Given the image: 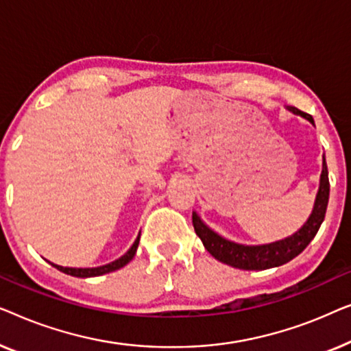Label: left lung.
<instances>
[{
  "label": "left lung",
  "instance_id": "1",
  "mask_svg": "<svg viewBox=\"0 0 351 351\" xmlns=\"http://www.w3.org/2000/svg\"><path fill=\"white\" fill-rule=\"evenodd\" d=\"M289 111L300 114L305 119H308L313 124V117L302 112L298 108L289 106ZM328 200H329V176H328V165L326 160L323 162V173H322V184H319V191L317 195V202H315L313 213L310 216L307 223L295 232L289 239L275 241V243L269 245H259V246H246L239 245L234 241H229L215 234L210 227H206L202 223L199 216L192 213V224H194L195 234L200 237L202 243L206 248V251L216 258L221 263L232 267L241 269V270H265L278 267L289 263L291 259H294L295 256H299L302 251L307 248L310 241L315 239L319 226L324 221L326 208H328Z\"/></svg>",
  "mask_w": 351,
  "mask_h": 351
}]
</instances>
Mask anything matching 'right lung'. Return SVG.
Masks as SVG:
<instances>
[{
	"instance_id": "add662e5",
	"label": "right lung",
	"mask_w": 351,
	"mask_h": 351,
	"mask_svg": "<svg viewBox=\"0 0 351 351\" xmlns=\"http://www.w3.org/2000/svg\"><path fill=\"white\" fill-rule=\"evenodd\" d=\"M138 243H140V237L135 240V243L132 245V248L127 251V253L119 258L114 263L111 264H106V265H101V267H95V269H71V267H62V265H56L52 264L53 267L57 270H60L63 274H68L71 276H77V278H88V276H98V275H105V274H110V272H114V270H119L121 267H124L127 265L130 261L133 259V256L136 253V248H138Z\"/></svg>"
}]
</instances>
